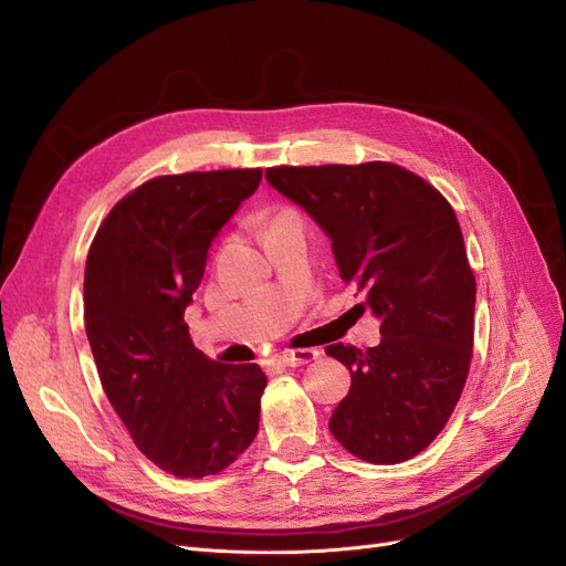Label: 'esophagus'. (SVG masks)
I'll list each match as a JSON object with an SVG mask.
<instances>
[{
    "instance_id": "34e87169",
    "label": "esophagus",
    "mask_w": 566,
    "mask_h": 566,
    "mask_svg": "<svg viewBox=\"0 0 566 566\" xmlns=\"http://www.w3.org/2000/svg\"><path fill=\"white\" fill-rule=\"evenodd\" d=\"M321 356L318 348H295V350H285V354L279 356V360L287 367H297V365H306L311 360H316Z\"/></svg>"
}]
</instances>
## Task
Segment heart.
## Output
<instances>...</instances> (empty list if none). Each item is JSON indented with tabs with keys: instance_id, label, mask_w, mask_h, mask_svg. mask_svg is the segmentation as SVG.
<instances>
[{
	"instance_id": "b5f03b06",
	"label": "heart",
	"mask_w": 566,
	"mask_h": 566,
	"mask_svg": "<svg viewBox=\"0 0 566 566\" xmlns=\"http://www.w3.org/2000/svg\"><path fill=\"white\" fill-rule=\"evenodd\" d=\"M283 220H300L297 218V212L295 210H290V208H279L274 216H271V220H269V227L271 224H276V222H283Z\"/></svg>"
}]
</instances>
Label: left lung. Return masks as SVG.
I'll use <instances>...</instances> for the list:
<instances>
[{
  "mask_svg": "<svg viewBox=\"0 0 566 566\" xmlns=\"http://www.w3.org/2000/svg\"><path fill=\"white\" fill-rule=\"evenodd\" d=\"M264 178L327 233L342 281L365 295L358 308L381 321L373 348H325L350 373L329 433L369 463L417 457L452 417L473 356L475 276L452 206L386 161L276 166Z\"/></svg>",
  "mask_w": 566,
  "mask_h": 566,
  "instance_id": "left-lung-1",
  "label": "left lung"
}]
</instances>
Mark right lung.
I'll use <instances>...</instances> for the list:
<instances>
[{
    "instance_id": "add662e5",
    "label": "right lung",
    "mask_w": 566,
    "mask_h": 566,
    "mask_svg": "<svg viewBox=\"0 0 566 566\" xmlns=\"http://www.w3.org/2000/svg\"><path fill=\"white\" fill-rule=\"evenodd\" d=\"M262 168L161 175L116 203L86 258L84 323L105 396L138 450L175 478L216 475L260 428L266 377L210 360L185 323L208 248Z\"/></svg>"
}]
</instances>
